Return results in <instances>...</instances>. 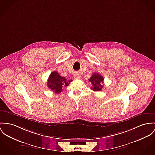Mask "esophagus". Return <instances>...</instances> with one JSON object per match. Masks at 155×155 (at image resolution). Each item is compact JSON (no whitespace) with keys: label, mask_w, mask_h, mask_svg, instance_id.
Here are the masks:
<instances>
[{"label":"esophagus","mask_w":155,"mask_h":155,"mask_svg":"<svg viewBox=\"0 0 155 155\" xmlns=\"http://www.w3.org/2000/svg\"><path fill=\"white\" fill-rule=\"evenodd\" d=\"M74 78H75V79H80V75H79L78 74H77V73H75V74H74Z\"/></svg>","instance_id":"obj_1"}]
</instances>
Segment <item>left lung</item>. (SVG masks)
Segmentation results:
<instances>
[{
    "instance_id": "left-lung-1",
    "label": "left lung",
    "mask_w": 155,
    "mask_h": 155,
    "mask_svg": "<svg viewBox=\"0 0 155 155\" xmlns=\"http://www.w3.org/2000/svg\"><path fill=\"white\" fill-rule=\"evenodd\" d=\"M88 81L92 84L91 89L94 91H101L103 87V85H101V83H103L104 78L98 73H94L92 76L88 79Z\"/></svg>"
}]
</instances>
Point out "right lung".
Wrapping results in <instances>:
<instances>
[{
  "mask_svg": "<svg viewBox=\"0 0 155 155\" xmlns=\"http://www.w3.org/2000/svg\"><path fill=\"white\" fill-rule=\"evenodd\" d=\"M71 81V80H68L66 78L61 77L58 72L54 71L51 73L48 78L47 85L49 88L58 94L64 87L68 86Z\"/></svg>",
  "mask_w": 155,
  "mask_h": 155,
  "instance_id": "add662e5",
  "label": "right lung"
}]
</instances>
